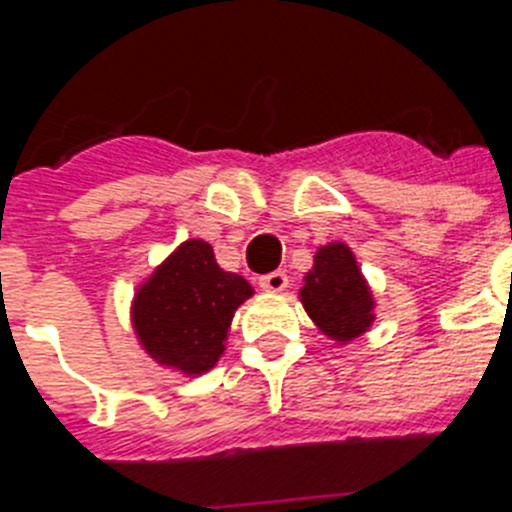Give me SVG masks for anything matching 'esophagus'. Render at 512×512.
Masks as SVG:
<instances>
[{
  "mask_svg": "<svg viewBox=\"0 0 512 512\" xmlns=\"http://www.w3.org/2000/svg\"><path fill=\"white\" fill-rule=\"evenodd\" d=\"M287 284L289 277L284 271H271V274H264V277L259 279V287L264 289V292H284Z\"/></svg>",
  "mask_w": 512,
  "mask_h": 512,
  "instance_id": "34e87169",
  "label": "esophagus"
}]
</instances>
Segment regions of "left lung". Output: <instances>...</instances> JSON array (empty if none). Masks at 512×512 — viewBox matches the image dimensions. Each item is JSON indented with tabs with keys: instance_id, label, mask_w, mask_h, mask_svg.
Returning a JSON list of instances; mask_svg holds the SVG:
<instances>
[{
	"instance_id": "obj_1",
	"label": "left lung",
	"mask_w": 512,
	"mask_h": 512,
	"mask_svg": "<svg viewBox=\"0 0 512 512\" xmlns=\"http://www.w3.org/2000/svg\"><path fill=\"white\" fill-rule=\"evenodd\" d=\"M300 302L330 341L348 343L374 325V295L354 251L341 241L320 246L302 279Z\"/></svg>"
}]
</instances>
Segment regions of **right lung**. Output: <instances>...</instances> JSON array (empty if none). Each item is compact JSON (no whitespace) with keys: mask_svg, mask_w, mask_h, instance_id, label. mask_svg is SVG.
I'll return each instance as SVG.
<instances>
[{"mask_svg":"<svg viewBox=\"0 0 512 512\" xmlns=\"http://www.w3.org/2000/svg\"><path fill=\"white\" fill-rule=\"evenodd\" d=\"M248 297L251 284L220 269L210 243L189 238L135 289L130 320L158 366L200 377L220 361L235 310Z\"/></svg>","mask_w":512,"mask_h":512,"instance_id":"add662e5","label":"right lung"}]
</instances>
